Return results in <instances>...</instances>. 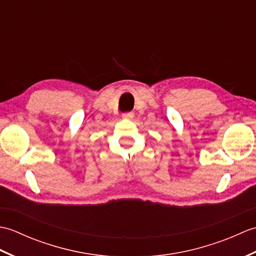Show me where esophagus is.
Listing matches in <instances>:
<instances>
[{"mask_svg":"<svg viewBox=\"0 0 256 256\" xmlns=\"http://www.w3.org/2000/svg\"><path fill=\"white\" fill-rule=\"evenodd\" d=\"M122 116L124 118H132L134 116V113L133 112H125V113H123Z\"/></svg>","mask_w":256,"mask_h":256,"instance_id":"34e87169","label":"esophagus"}]
</instances>
